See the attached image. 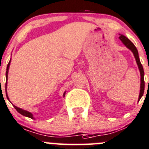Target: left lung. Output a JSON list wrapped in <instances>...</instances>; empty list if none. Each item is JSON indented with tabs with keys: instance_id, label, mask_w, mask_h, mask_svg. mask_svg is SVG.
I'll use <instances>...</instances> for the list:
<instances>
[{
	"instance_id": "left-lung-1",
	"label": "left lung",
	"mask_w": 149,
	"mask_h": 149,
	"mask_svg": "<svg viewBox=\"0 0 149 149\" xmlns=\"http://www.w3.org/2000/svg\"><path fill=\"white\" fill-rule=\"evenodd\" d=\"M119 39L121 40L122 43L124 44V45L127 47V48L129 49L130 50H131L132 53L134 54V57H135V60H136L137 65L138 66V68H139L140 73H141V90H140V94H139V97H138V101L141 100V98L142 97L143 95L144 92V87H145V82H144V70L143 68L142 64L141 63L140 61L139 55H138V49H136L135 46L132 44V41L128 39L126 36H125L124 35L119 34Z\"/></svg>"
}]
</instances>
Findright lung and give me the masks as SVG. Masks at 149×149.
Returning <instances> with one entry per match:
<instances>
[{
    "label": "right lung",
    "instance_id": "obj_1",
    "mask_svg": "<svg viewBox=\"0 0 149 149\" xmlns=\"http://www.w3.org/2000/svg\"><path fill=\"white\" fill-rule=\"evenodd\" d=\"M10 63H11V60H10V61H9V63H8V65H7L6 72V97H7V99L8 100H9V99H8V95H7L6 88H7V80H8V69H9ZM65 92L64 94H63V97H65ZM13 106H14V108H15V109L17 110V111H18V112L20 113V114L23 115V116H27V117L31 118V119H34V117H33V113H30V112H29V111H25V110H23V109H22V108H18V107L15 106V105H13Z\"/></svg>",
    "mask_w": 149,
    "mask_h": 149
}]
</instances>
